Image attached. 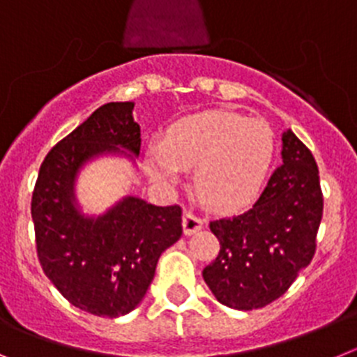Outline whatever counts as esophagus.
<instances>
[{
    "instance_id": "1",
    "label": "esophagus",
    "mask_w": 357,
    "mask_h": 357,
    "mask_svg": "<svg viewBox=\"0 0 357 357\" xmlns=\"http://www.w3.org/2000/svg\"><path fill=\"white\" fill-rule=\"evenodd\" d=\"M202 226H204V222H202V218H199L197 215L194 213L183 215V233H185L186 236H190V234L201 231Z\"/></svg>"
}]
</instances>
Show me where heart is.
<instances>
[{
  "mask_svg": "<svg viewBox=\"0 0 357 357\" xmlns=\"http://www.w3.org/2000/svg\"><path fill=\"white\" fill-rule=\"evenodd\" d=\"M274 156V133L259 119L210 110L172 124L146 153L156 183L178 185L195 167V188L208 206L234 211L258 197Z\"/></svg>",
  "mask_w": 357,
  "mask_h": 357,
  "instance_id": "1",
  "label": "heart"
}]
</instances>
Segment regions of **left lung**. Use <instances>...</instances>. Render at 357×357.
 Segmentation results:
<instances>
[{
  "label": "left lung",
  "instance_id": "1",
  "mask_svg": "<svg viewBox=\"0 0 357 357\" xmlns=\"http://www.w3.org/2000/svg\"><path fill=\"white\" fill-rule=\"evenodd\" d=\"M282 165L255 206L210 222L220 242L202 278L218 303L258 310L281 297L314 255L324 210L319 169L291 130L281 135Z\"/></svg>",
  "mask_w": 357,
  "mask_h": 357
}]
</instances>
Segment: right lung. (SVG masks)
Here are the masks:
<instances>
[{"label":"right lung","mask_w":357,"mask_h":357,"mask_svg":"<svg viewBox=\"0 0 357 357\" xmlns=\"http://www.w3.org/2000/svg\"><path fill=\"white\" fill-rule=\"evenodd\" d=\"M133 101L107 102L47 153L31 197L38 261L73 306L123 317L142 303L165 249L181 238V208L124 195L85 213L76 183L89 163L115 156L137 167L140 126Z\"/></svg>","instance_id":"1"}]
</instances>
